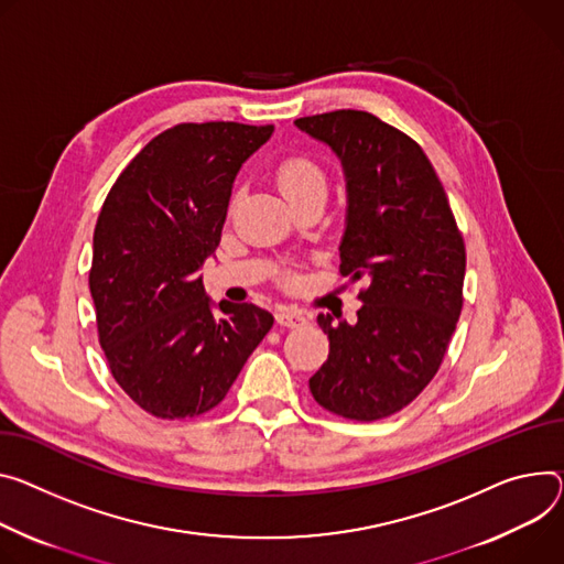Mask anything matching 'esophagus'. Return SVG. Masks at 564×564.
<instances>
[{
	"label": "esophagus",
	"instance_id": "obj_1",
	"mask_svg": "<svg viewBox=\"0 0 564 564\" xmlns=\"http://www.w3.org/2000/svg\"><path fill=\"white\" fill-rule=\"evenodd\" d=\"M308 313L303 311H296V308H279L276 311V324L281 326H288V328H301L308 324Z\"/></svg>",
	"mask_w": 564,
	"mask_h": 564
}]
</instances>
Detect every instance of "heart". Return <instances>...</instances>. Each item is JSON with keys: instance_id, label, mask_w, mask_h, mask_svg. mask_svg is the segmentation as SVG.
Segmentation results:
<instances>
[{"instance_id": "obj_1", "label": "heart", "mask_w": 564, "mask_h": 564, "mask_svg": "<svg viewBox=\"0 0 564 564\" xmlns=\"http://www.w3.org/2000/svg\"><path fill=\"white\" fill-rule=\"evenodd\" d=\"M276 182L283 191V195L294 204H301L311 195L326 193V171L324 166L305 152H294V155L281 160L276 166ZM294 279L288 276V283Z\"/></svg>"}]
</instances>
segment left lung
<instances>
[{
  "label": "left lung",
  "mask_w": 564,
  "mask_h": 564,
  "mask_svg": "<svg viewBox=\"0 0 564 564\" xmlns=\"http://www.w3.org/2000/svg\"><path fill=\"white\" fill-rule=\"evenodd\" d=\"M346 175L339 272L365 281L357 322L319 315L330 352L311 378L315 400L350 421H380L436 376L464 305L466 245L423 148L360 110L296 119Z\"/></svg>",
  "instance_id": "8db88e82"
}]
</instances>
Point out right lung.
<instances>
[{"label":"right lung","mask_w":564,"mask_h":564,"mask_svg":"<svg viewBox=\"0 0 564 564\" xmlns=\"http://www.w3.org/2000/svg\"><path fill=\"white\" fill-rule=\"evenodd\" d=\"M274 126L180 123L148 141L110 188L94 229L89 292L119 387L164 419L223 402L274 317L214 303L197 270L220 245L240 166Z\"/></svg>","instance_id":"obj_1"}]
</instances>
